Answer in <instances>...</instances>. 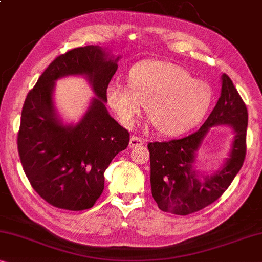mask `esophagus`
<instances>
[{"instance_id":"1","label":"esophagus","mask_w":262,"mask_h":262,"mask_svg":"<svg viewBox=\"0 0 262 262\" xmlns=\"http://www.w3.org/2000/svg\"><path fill=\"white\" fill-rule=\"evenodd\" d=\"M145 144V140L143 138H139V137L134 136L131 137L130 139V147H138V146H142V145Z\"/></svg>"}]
</instances>
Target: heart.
Listing matches in <instances>:
<instances>
[{
	"instance_id": "heart-1",
	"label": "heart",
	"mask_w": 262,
	"mask_h": 262,
	"mask_svg": "<svg viewBox=\"0 0 262 262\" xmlns=\"http://www.w3.org/2000/svg\"><path fill=\"white\" fill-rule=\"evenodd\" d=\"M106 98L124 126L134 125L144 105L159 134L178 136L204 119L213 91L207 82L192 78L178 64L148 59L131 68L127 86L111 83Z\"/></svg>"
}]
</instances>
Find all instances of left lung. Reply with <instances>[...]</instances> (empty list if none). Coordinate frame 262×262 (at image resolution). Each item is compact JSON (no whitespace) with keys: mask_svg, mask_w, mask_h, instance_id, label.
<instances>
[{"mask_svg":"<svg viewBox=\"0 0 262 262\" xmlns=\"http://www.w3.org/2000/svg\"><path fill=\"white\" fill-rule=\"evenodd\" d=\"M247 123L246 104L224 74L218 103L198 131L184 138L148 143L151 190L160 210L187 215L218 200L244 164ZM219 123H228L235 131L230 158L220 171L204 176L192 167L194 155L208 128Z\"/></svg>","mask_w":262,"mask_h":262,"instance_id":"8db88e82","label":"left lung"}]
</instances>
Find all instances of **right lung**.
Masks as SVG:
<instances>
[{"instance_id":"right-lung-1","label":"right lung","mask_w":262,"mask_h":262,"mask_svg":"<svg viewBox=\"0 0 262 262\" xmlns=\"http://www.w3.org/2000/svg\"><path fill=\"white\" fill-rule=\"evenodd\" d=\"M118 59L108 58L98 46L75 48L56 57L28 92L18 155L30 185L52 206L68 211L94 206L104 190V172L130 142L128 131L104 105ZM68 74H86L99 97L76 127L62 126L52 105L54 80Z\"/></svg>"}]
</instances>
